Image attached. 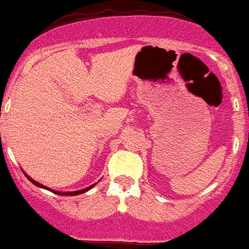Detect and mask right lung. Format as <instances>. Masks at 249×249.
<instances>
[{
    "mask_svg": "<svg viewBox=\"0 0 249 249\" xmlns=\"http://www.w3.org/2000/svg\"><path fill=\"white\" fill-rule=\"evenodd\" d=\"M25 176H27L28 180L31 181L32 184H35L36 186H38V188H43V189H46V190H51V189H50V188H46V186H43V185H41V184H39V182H37V181H35V180H33V178H29V176H28L27 174H25ZM92 186H95V184L91 185V186H89V188H86V189H82V190H77V192L61 193V192H56V190H51V192H53V193H55V194H59V196H78V194H82V193L87 192V190H90V189L92 188Z\"/></svg>",
    "mask_w": 249,
    "mask_h": 249,
    "instance_id": "add662e5",
    "label": "right lung"
}]
</instances>
